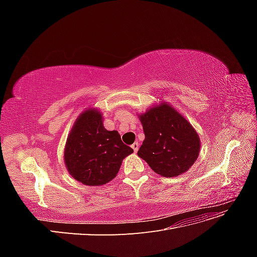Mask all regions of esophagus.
<instances>
[{"instance_id": "34e87169", "label": "esophagus", "mask_w": 257, "mask_h": 257, "mask_svg": "<svg viewBox=\"0 0 257 257\" xmlns=\"http://www.w3.org/2000/svg\"><path fill=\"white\" fill-rule=\"evenodd\" d=\"M138 148H139V144L138 143H134L133 145H132V149L134 150V152L138 151Z\"/></svg>"}]
</instances>
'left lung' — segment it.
I'll return each instance as SVG.
<instances>
[{"label": "left lung", "instance_id": "1", "mask_svg": "<svg viewBox=\"0 0 257 257\" xmlns=\"http://www.w3.org/2000/svg\"><path fill=\"white\" fill-rule=\"evenodd\" d=\"M145 141L137 152L153 172L173 178L195 163L200 149L199 137L182 114L163 104L141 115Z\"/></svg>", "mask_w": 257, "mask_h": 257}]
</instances>
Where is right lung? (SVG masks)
<instances>
[{
	"instance_id": "1",
	"label": "right lung",
	"mask_w": 257,
	"mask_h": 257,
	"mask_svg": "<svg viewBox=\"0 0 257 257\" xmlns=\"http://www.w3.org/2000/svg\"><path fill=\"white\" fill-rule=\"evenodd\" d=\"M116 131H107L102 113L95 109L82 112L66 142L64 161L74 179L87 185H102L118 174L122 160L133 153Z\"/></svg>"
}]
</instances>
